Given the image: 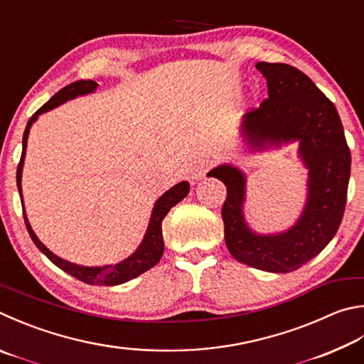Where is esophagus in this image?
<instances>
[{
	"mask_svg": "<svg viewBox=\"0 0 364 364\" xmlns=\"http://www.w3.org/2000/svg\"><path fill=\"white\" fill-rule=\"evenodd\" d=\"M211 162L210 159H200V161H196L191 164V167L188 170V175L193 181L200 180V178L205 175V171H207L211 167Z\"/></svg>",
	"mask_w": 364,
	"mask_h": 364,
	"instance_id": "obj_1",
	"label": "esophagus"
}]
</instances>
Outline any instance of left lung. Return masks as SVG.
Wrapping results in <instances>:
<instances>
[{"label":"left lung","instance_id":"left-lung-1","mask_svg":"<svg viewBox=\"0 0 364 364\" xmlns=\"http://www.w3.org/2000/svg\"><path fill=\"white\" fill-rule=\"evenodd\" d=\"M269 97L251 108L243 132L251 146L299 140L309 167V200L289 230L279 235L250 232L242 215L245 178L235 167L221 165L208 176L226 184L221 216L229 253L247 266L287 274L299 269L325 248L341 226L350 180V149L334 103L312 79L287 63L259 62Z\"/></svg>","mask_w":364,"mask_h":364}]
</instances>
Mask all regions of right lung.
I'll list each match as a JSON object with an SVG mask.
<instances>
[{"label": "right lung", "mask_w": 364, "mask_h": 364, "mask_svg": "<svg viewBox=\"0 0 364 364\" xmlns=\"http://www.w3.org/2000/svg\"><path fill=\"white\" fill-rule=\"evenodd\" d=\"M97 82L95 81H76L67 87H63L62 90H58L57 94L50 98L48 103H44L41 108H39L35 114L30 117L28 124H26L25 132H23V140H22V156H21V162L17 165V188H18V194H21L22 199V188H21V181H22V167H23V159H25V149H26V138H28V132L30 127L38 114L46 113L52 108L58 107L63 102L70 100V98H75L77 95H85L90 94L97 89ZM189 193V183L188 181H181L178 183L176 186L168 189L159 200L156 202L153 215H151V221L146 230V235L141 242V245L136 248V251L132 256H129L127 259H124L121 262L114 264V266H103V267H84V266H77V264H73L68 261H63L62 257L55 256L54 253L46 248L41 242L38 240V237L35 232L31 230V226L26 216L23 213V220H25V226L28 229V234L31 237V240L35 242V245L43 251V253L49 257V259L55 264L57 267H60L65 272L70 274L75 279L81 280L87 285H98V287H114V285H121V283L129 282L135 277L141 275L143 272H146L151 267H154L157 262L161 261L162 253H164V237H162V221L165 215L168 213L171 207H175L178 202H181L184 197Z\"/></svg>", "instance_id": "1"}]
</instances>
